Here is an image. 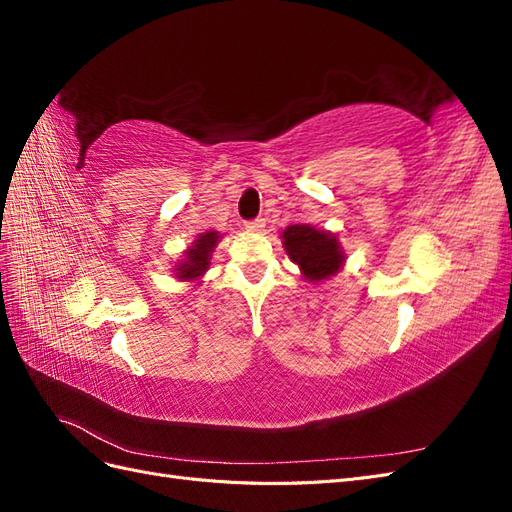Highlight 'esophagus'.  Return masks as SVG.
<instances>
[{"label": "esophagus", "mask_w": 512, "mask_h": 512, "mask_svg": "<svg viewBox=\"0 0 512 512\" xmlns=\"http://www.w3.org/2000/svg\"><path fill=\"white\" fill-rule=\"evenodd\" d=\"M245 228L252 230V232H262V230H265V220H262V218L247 220V222H245Z\"/></svg>", "instance_id": "1"}]
</instances>
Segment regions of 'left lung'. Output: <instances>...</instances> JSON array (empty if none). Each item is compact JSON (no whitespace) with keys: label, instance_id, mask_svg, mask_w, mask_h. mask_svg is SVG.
<instances>
[{"label":"left lung","instance_id":"left-lung-1","mask_svg":"<svg viewBox=\"0 0 512 512\" xmlns=\"http://www.w3.org/2000/svg\"><path fill=\"white\" fill-rule=\"evenodd\" d=\"M282 237L288 256L301 267L307 280H327L329 275L337 273V269L342 267L344 254L331 232L297 224L288 226Z\"/></svg>","mask_w":512,"mask_h":512}]
</instances>
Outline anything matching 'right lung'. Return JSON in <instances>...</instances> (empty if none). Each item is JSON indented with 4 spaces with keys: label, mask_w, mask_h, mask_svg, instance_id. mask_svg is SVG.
Segmentation results:
<instances>
[{
    "label": "right lung",
    "mask_w": 512,
    "mask_h": 512,
    "mask_svg": "<svg viewBox=\"0 0 512 512\" xmlns=\"http://www.w3.org/2000/svg\"><path fill=\"white\" fill-rule=\"evenodd\" d=\"M215 243H218V232H205V235H200V239H196L188 254H185V260L177 269V277H181V280H192V277L203 275L209 267V258Z\"/></svg>",
    "instance_id": "1"
}]
</instances>
